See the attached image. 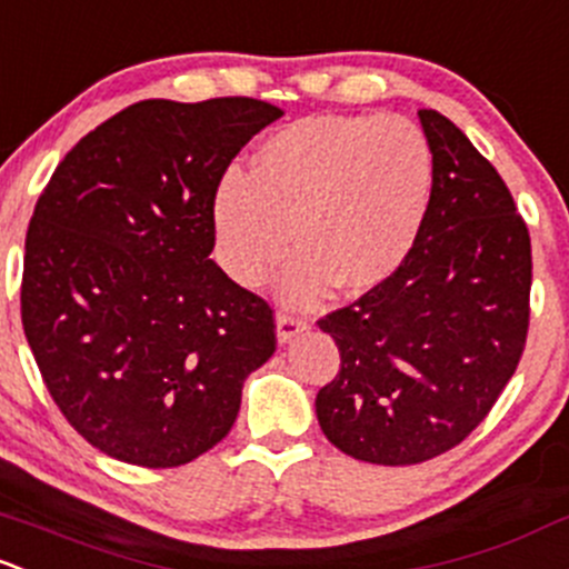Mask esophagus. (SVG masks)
Wrapping results in <instances>:
<instances>
[{
    "instance_id": "esophagus-1",
    "label": "esophagus",
    "mask_w": 569,
    "mask_h": 569,
    "mask_svg": "<svg viewBox=\"0 0 569 569\" xmlns=\"http://www.w3.org/2000/svg\"><path fill=\"white\" fill-rule=\"evenodd\" d=\"M308 330V321L300 319V316H291V313H278L274 319V332H278L280 343H291L297 335H302Z\"/></svg>"
}]
</instances>
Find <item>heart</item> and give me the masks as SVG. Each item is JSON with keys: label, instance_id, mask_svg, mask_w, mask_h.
Wrapping results in <instances>:
<instances>
[{"label": "heart", "instance_id": "1", "mask_svg": "<svg viewBox=\"0 0 569 569\" xmlns=\"http://www.w3.org/2000/svg\"><path fill=\"white\" fill-rule=\"evenodd\" d=\"M433 149L406 117L325 113L267 136L250 174L226 171L209 223L214 261L244 289L289 253L283 302L310 305L338 286L362 295L409 261L433 201Z\"/></svg>", "mask_w": 569, "mask_h": 569}]
</instances>
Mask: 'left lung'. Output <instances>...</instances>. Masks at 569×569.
I'll use <instances>...</instances> for the list:
<instances>
[{"instance_id": "obj_1", "label": "left lung", "mask_w": 569, "mask_h": 569, "mask_svg": "<svg viewBox=\"0 0 569 569\" xmlns=\"http://www.w3.org/2000/svg\"><path fill=\"white\" fill-rule=\"evenodd\" d=\"M433 201L409 261L325 316L340 370L316 417L346 456L422 463L471 433L516 373L529 330L531 242L499 171L441 117L420 111Z\"/></svg>"}]
</instances>
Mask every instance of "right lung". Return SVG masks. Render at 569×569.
<instances>
[{
  "label": "right lung",
  "mask_w": 569,
  "mask_h": 569,
  "mask_svg": "<svg viewBox=\"0 0 569 569\" xmlns=\"http://www.w3.org/2000/svg\"><path fill=\"white\" fill-rule=\"evenodd\" d=\"M283 111L141 100L64 154L23 248L21 321L68 422L124 463L212 450L274 351L272 308L212 253L214 184Z\"/></svg>",
  "instance_id": "1"
}]
</instances>
